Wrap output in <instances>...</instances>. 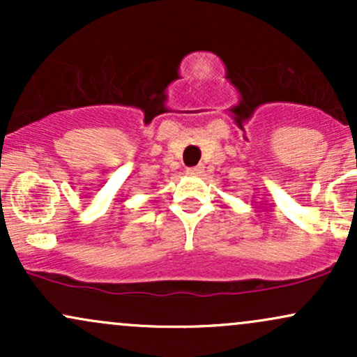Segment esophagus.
Segmentation results:
<instances>
[{
    "label": "esophagus",
    "instance_id": "1",
    "mask_svg": "<svg viewBox=\"0 0 357 357\" xmlns=\"http://www.w3.org/2000/svg\"><path fill=\"white\" fill-rule=\"evenodd\" d=\"M186 173L190 176H202L204 173V167L203 166H195V167H188Z\"/></svg>",
    "mask_w": 357,
    "mask_h": 357
}]
</instances>
